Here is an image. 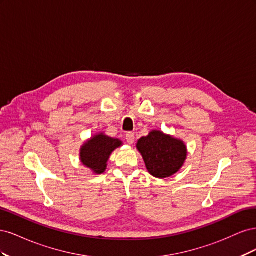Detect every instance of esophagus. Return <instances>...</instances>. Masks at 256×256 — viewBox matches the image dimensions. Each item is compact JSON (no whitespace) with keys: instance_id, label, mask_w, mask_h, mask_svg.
<instances>
[{"instance_id":"obj_1","label":"esophagus","mask_w":256,"mask_h":256,"mask_svg":"<svg viewBox=\"0 0 256 256\" xmlns=\"http://www.w3.org/2000/svg\"><path fill=\"white\" fill-rule=\"evenodd\" d=\"M126 141H127L129 144H134V134L128 132V134H126Z\"/></svg>"}]
</instances>
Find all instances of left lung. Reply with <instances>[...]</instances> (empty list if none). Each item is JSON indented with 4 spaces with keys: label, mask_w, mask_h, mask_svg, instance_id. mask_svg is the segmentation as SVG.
I'll return each mask as SVG.
<instances>
[{
    "label": "left lung",
    "mask_w": 256,
    "mask_h": 256,
    "mask_svg": "<svg viewBox=\"0 0 256 256\" xmlns=\"http://www.w3.org/2000/svg\"><path fill=\"white\" fill-rule=\"evenodd\" d=\"M136 147L148 172L157 178H166L175 174L187 157V150L182 141L157 130L141 138Z\"/></svg>",
    "instance_id": "1"
}]
</instances>
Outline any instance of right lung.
I'll list each match as a JSON object with an SVG mask.
<instances>
[{"instance_id":"1","label":"right lung","mask_w":256,"mask_h":256,"mask_svg":"<svg viewBox=\"0 0 256 256\" xmlns=\"http://www.w3.org/2000/svg\"><path fill=\"white\" fill-rule=\"evenodd\" d=\"M120 145L122 142L118 138L102 134L92 136L81 148L80 157L82 164L92 170V172L102 174L106 168V162L111 152Z\"/></svg>"}]
</instances>
